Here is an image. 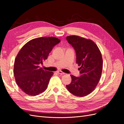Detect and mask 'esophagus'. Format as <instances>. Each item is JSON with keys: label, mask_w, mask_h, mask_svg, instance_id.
I'll return each instance as SVG.
<instances>
[{"label": "esophagus", "mask_w": 124, "mask_h": 124, "mask_svg": "<svg viewBox=\"0 0 124 124\" xmlns=\"http://www.w3.org/2000/svg\"><path fill=\"white\" fill-rule=\"evenodd\" d=\"M57 73H58V74H61V75H62V74H65V73H64V72H62V71H61V70H58V71H57Z\"/></svg>", "instance_id": "1"}]
</instances>
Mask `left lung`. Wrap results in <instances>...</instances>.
I'll return each mask as SVG.
<instances>
[{
  "mask_svg": "<svg viewBox=\"0 0 124 124\" xmlns=\"http://www.w3.org/2000/svg\"><path fill=\"white\" fill-rule=\"evenodd\" d=\"M76 53V62L80 66V77L71 75V82L66 87L72 94L78 97L87 96L96 88L102 70V58L97 45L92 40L79 36L66 37Z\"/></svg>",
  "mask_w": 124,
  "mask_h": 124,
  "instance_id": "8db88e82",
  "label": "left lung"
}]
</instances>
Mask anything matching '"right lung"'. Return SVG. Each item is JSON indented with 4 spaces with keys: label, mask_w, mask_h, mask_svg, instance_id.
Instances as JSON below:
<instances>
[{
    "label": "right lung",
    "mask_w": 124,
    "mask_h": 124,
    "mask_svg": "<svg viewBox=\"0 0 124 124\" xmlns=\"http://www.w3.org/2000/svg\"><path fill=\"white\" fill-rule=\"evenodd\" d=\"M60 42L55 37H40L29 41L18 52L14 62V77L17 85L27 95H38L47 88L53 73L39 66Z\"/></svg>",
    "instance_id": "1"
}]
</instances>
